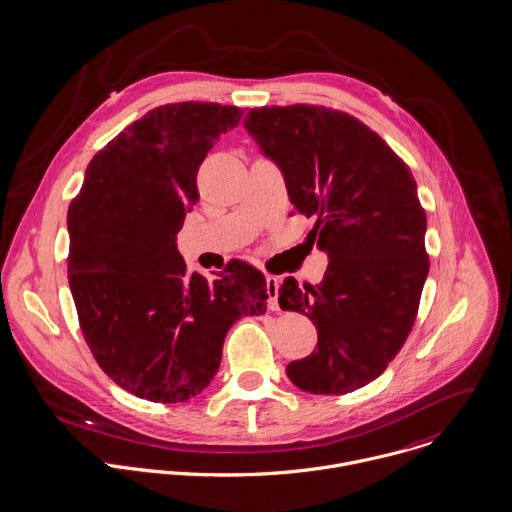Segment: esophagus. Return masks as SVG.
Listing matches in <instances>:
<instances>
[{
    "instance_id": "obj_1",
    "label": "esophagus",
    "mask_w": 512,
    "mask_h": 512,
    "mask_svg": "<svg viewBox=\"0 0 512 512\" xmlns=\"http://www.w3.org/2000/svg\"><path fill=\"white\" fill-rule=\"evenodd\" d=\"M267 295H269V305L273 310L279 308V279L277 277H267Z\"/></svg>"
}]
</instances>
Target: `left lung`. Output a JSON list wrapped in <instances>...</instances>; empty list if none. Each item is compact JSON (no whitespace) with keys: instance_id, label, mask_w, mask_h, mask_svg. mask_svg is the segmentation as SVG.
Segmentation results:
<instances>
[{"instance_id":"8db88e82","label":"left lung","mask_w":512,"mask_h":512,"mask_svg":"<svg viewBox=\"0 0 512 512\" xmlns=\"http://www.w3.org/2000/svg\"><path fill=\"white\" fill-rule=\"evenodd\" d=\"M245 130L271 158L295 209L316 219L326 253L318 285L287 277L279 305L308 316L314 352L287 366L310 394L340 396L376 380L404 346L427 279V217L408 166L354 116L310 104L251 108Z\"/></svg>"}]
</instances>
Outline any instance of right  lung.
Segmentation results:
<instances>
[{"label": "right lung", "instance_id": "1", "mask_svg": "<svg viewBox=\"0 0 512 512\" xmlns=\"http://www.w3.org/2000/svg\"><path fill=\"white\" fill-rule=\"evenodd\" d=\"M243 110L164 104L91 160L69 205V287L83 336L104 374L158 404L186 402L219 370L227 330L267 310L261 271L231 261L188 273L176 235L196 205L198 170Z\"/></svg>", "mask_w": 512, "mask_h": 512}]
</instances>
